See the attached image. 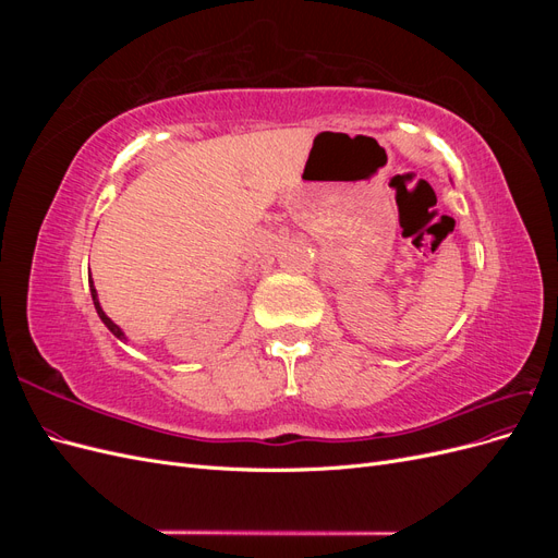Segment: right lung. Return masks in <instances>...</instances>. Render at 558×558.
Wrapping results in <instances>:
<instances>
[{"mask_svg":"<svg viewBox=\"0 0 558 558\" xmlns=\"http://www.w3.org/2000/svg\"><path fill=\"white\" fill-rule=\"evenodd\" d=\"M90 295H93V302H95V310H97V316L99 318H102V324L118 337V340H125V332L121 330V328H118L116 324H113V320L105 314V310L102 307H99V300H97V291H95V286H90Z\"/></svg>","mask_w":558,"mask_h":558,"instance_id":"1","label":"right lung"}]
</instances>
